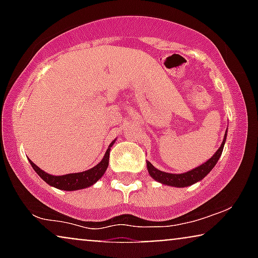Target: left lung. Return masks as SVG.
Here are the masks:
<instances>
[{
    "instance_id": "8db88e82",
    "label": "left lung",
    "mask_w": 258,
    "mask_h": 258,
    "mask_svg": "<svg viewBox=\"0 0 258 258\" xmlns=\"http://www.w3.org/2000/svg\"><path fill=\"white\" fill-rule=\"evenodd\" d=\"M226 139H227V132L226 135H224L223 142H222L221 147L218 148L217 152L207 160V161L204 162V164H201L200 166L195 167L191 171H188V172L177 173V174L164 172V171H160L156 167H154L149 161H147L148 172H149L152 178L155 179L156 182L161 183V184L177 186V188H184V186L195 184V183L200 182L204 177L207 176V174L210 173V171L216 166L218 159L221 158L222 152H223V147H224V143H226Z\"/></svg>"
}]
</instances>
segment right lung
I'll list each match as a JSON object with an SVG mask.
<instances>
[{
	"mask_svg": "<svg viewBox=\"0 0 258 258\" xmlns=\"http://www.w3.org/2000/svg\"><path fill=\"white\" fill-rule=\"evenodd\" d=\"M114 142L115 141H112L110 146L106 149L104 156L100 160L99 164H97L96 166L90 168V170L84 171V172L68 173L63 174V176H53V174H49L44 172L43 170H41V168L36 166L30 159H29V162H30L32 168L36 171L38 176H40L47 184L54 186V188L57 189H60V190H79V189H85L93 185L94 183L98 182V180L102 178V176L105 173L106 168H108L109 153H110V148L112 147V144H114Z\"/></svg>",
	"mask_w": 258,
	"mask_h": 258,
	"instance_id": "1",
	"label": "right lung"
}]
</instances>
